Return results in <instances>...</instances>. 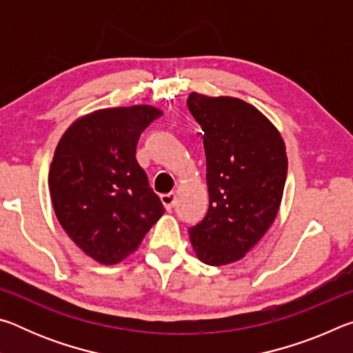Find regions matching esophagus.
I'll return each mask as SVG.
<instances>
[{"label": "esophagus", "mask_w": 353, "mask_h": 353, "mask_svg": "<svg viewBox=\"0 0 353 353\" xmlns=\"http://www.w3.org/2000/svg\"><path fill=\"white\" fill-rule=\"evenodd\" d=\"M160 201H162V204L165 205L166 210H171V208L174 207L176 194H174V193H165V194H160Z\"/></svg>", "instance_id": "1"}]
</instances>
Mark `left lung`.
Here are the masks:
<instances>
[{"mask_svg": "<svg viewBox=\"0 0 353 353\" xmlns=\"http://www.w3.org/2000/svg\"><path fill=\"white\" fill-rule=\"evenodd\" d=\"M188 110L204 130L210 205L190 227L199 260H240L277 216L288 172L285 143L261 112L238 98L191 93Z\"/></svg>", "mask_w": 353, "mask_h": 353, "instance_id": "8db88e82", "label": "left lung"}]
</instances>
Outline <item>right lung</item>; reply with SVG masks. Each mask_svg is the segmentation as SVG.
<instances>
[{"label":"right lung","instance_id":"add662e5","mask_svg":"<svg viewBox=\"0 0 353 353\" xmlns=\"http://www.w3.org/2000/svg\"><path fill=\"white\" fill-rule=\"evenodd\" d=\"M162 112L118 107L87 115L59 141L50 191L59 223L83 252L104 265L137 250L165 208L137 162L143 130Z\"/></svg>","mask_w":353,"mask_h":353}]
</instances>
